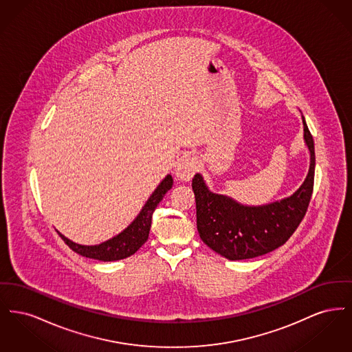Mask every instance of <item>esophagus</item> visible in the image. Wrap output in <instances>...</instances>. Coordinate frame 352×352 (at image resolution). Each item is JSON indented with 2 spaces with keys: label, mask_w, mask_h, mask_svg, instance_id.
<instances>
[{
  "label": "esophagus",
  "mask_w": 352,
  "mask_h": 352,
  "mask_svg": "<svg viewBox=\"0 0 352 352\" xmlns=\"http://www.w3.org/2000/svg\"><path fill=\"white\" fill-rule=\"evenodd\" d=\"M198 168V158L194 153H184L175 166V175L181 181H190Z\"/></svg>",
  "instance_id": "1"
}]
</instances>
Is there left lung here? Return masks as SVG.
Here are the masks:
<instances>
[{
	"label": "left lung",
	"instance_id": "8db88e82",
	"mask_svg": "<svg viewBox=\"0 0 352 352\" xmlns=\"http://www.w3.org/2000/svg\"><path fill=\"white\" fill-rule=\"evenodd\" d=\"M303 137L310 151V168L301 187L289 198L248 207L211 192L201 174L192 178L197 227L203 243L228 260L253 258L285 244L306 215L314 187V141L305 118Z\"/></svg>",
	"mask_w": 352,
	"mask_h": 352
}]
</instances>
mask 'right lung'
Wrapping results in <instances>:
<instances>
[{
  "label": "right lung",
  "instance_id": "1",
  "mask_svg": "<svg viewBox=\"0 0 352 352\" xmlns=\"http://www.w3.org/2000/svg\"><path fill=\"white\" fill-rule=\"evenodd\" d=\"M171 186H173V178L171 175H166L165 179L151 194V198L142 207L138 217L134 219L133 223L121 234L112 237L105 243H101L99 245H79L68 240L67 237H65L63 234L59 232L58 234L72 251L76 252L78 254L84 257L100 260V261H116L121 258H126L138 251L142 247V244H145V241L148 240L153 212L157 208L158 203L162 201L165 194L171 188Z\"/></svg>",
  "mask_w": 352,
  "mask_h": 352
}]
</instances>
